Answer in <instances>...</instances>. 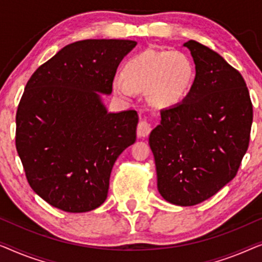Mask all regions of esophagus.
I'll use <instances>...</instances> for the list:
<instances>
[{"instance_id":"34e87169","label":"esophagus","mask_w":262,"mask_h":262,"mask_svg":"<svg viewBox=\"0 0 262 262\" xmlns=\"http://www.w3.org/2000/svg\"><path fill=\"white\" fill-rule=\"evenodd\" d=\"M150 130H152V127H150L148 121L145 119V120H141L139 122L138 129H136V134H138L139 138H146V136L149 135Z\"/></svg>"}]
</instances>
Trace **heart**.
<instances>
[{
    "label": "heart",
    "mask_w": 262,
    "mask_h": 262,
    "mask_svg": "<svg viewBox=\"0 0 262 262\" xmlns=\"http://www.w3.org/2000/svg\"><path fill=\"white\" fill-rule=\"evenodd\" d=\"M194 68L180 51H146L132 58L123 68V77H115L113 89L122 97L148 91L152 104L168 108L185 98L192 86Z\"/></svg>",
    "instance_id": "1"
}]
</instances>
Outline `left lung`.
I'll list each match as a JSON object with an SVG mask.
<instances>
[{
  "label": "left lung",
  "mask_w": 262,
  "mask_h": 262,
  "mask_svg": "<svg viewBox=\"0 0 262 262\" xmlns=\"http://www.w3.org/2000/svg\"><path fill=\"white\" fill-rule=\"evenodd\" d=\"M196 77L182 103L161 109L150 132L158 190L176 205L202 203L236 176L249 145L253 104L241 73L189 40Z\"/></svg>",
  "instance_id": "8db88e82"
}]
</instances>
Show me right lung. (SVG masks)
Segmentation results:
<instances>
[{"instance_id": "1", "label": "right lung", "mask_w": 262, "mask_h": 262, "mask_svg": "<svg viewBox=\"0 0 262 262\" xmlns=\"http://www.w3.org/2000/svg\"><path fill=\"white\" fill-rule=\"evenodd\" d=\"M136 46L88 39L61 49L36 69L16 112V149L26 178L54 208L86 212L104 203L110 173L136 140L135 110L108 113L117 66Z\"/></svg>"}]
</instances>
